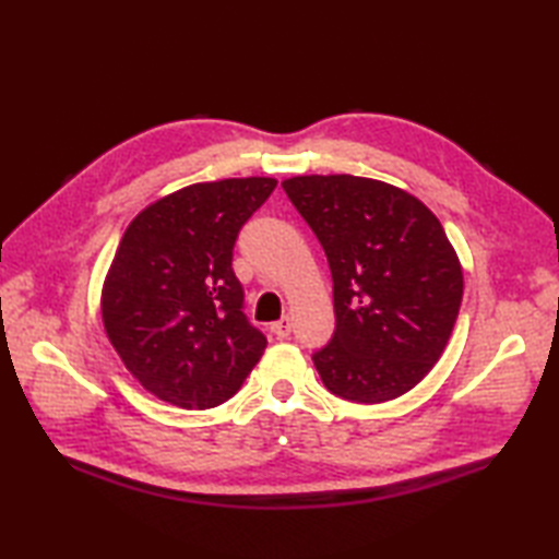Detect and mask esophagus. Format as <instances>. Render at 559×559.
Segmentation results:
<instances>
[{
  "mask_svg": "<svg viewBox=\"0 0 559 559\" xmlns=\"http://www.w3.org/2000/svg\"><path fill=\"white\" fill-rule=\"evenodd\" d=\"M271 331L276 334L278 338H288L290 331H293V319L290 317H281L278 322L271 324Z\"/></svg>",
  "mask_w": 559,
  "mask_h": 559,
  "instance_id": "obj_1",
  "label": "esophagus"
}]
</instances>
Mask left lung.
<instances>
[{
	"instance_id": "8db88e82",
	"label": "left lung",
	"mask_w": 559,
	"mask_h": 559,
	"mask_svg": "<svg viewBox=\"0 0 559 559\" xmlns=\"http://www.w3.org/2000/svg\"><path fill=\"white\" fill-rule=\"evenodd\" d=\"M334 278L336 331L312 355L346 401L406 394L442 358L463 298V271L435 213L403 189L355 175L283 180Z\"/></svg>"
}]
</instances>
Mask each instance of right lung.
I'll return each mask as SVG.
<instances>
[{
    "mask_svg": "<svg viewBox=\"0 0 559 559\" xmlns=\"http://www.w3.org/2000/svg\"><path fill=\"white\" fill-rule=\"evenodd\" d=\"M273 187V177L189 185L124 230L103 283V324L127 370L160 401L218 406L264 355L266 336L242 312L233 247Z\"/></svg>",
    "mask_w": 559,
    "mask_h": 559,
    "instance_id": "obj_1",
    "label": "right lung"
}]
</instances>
